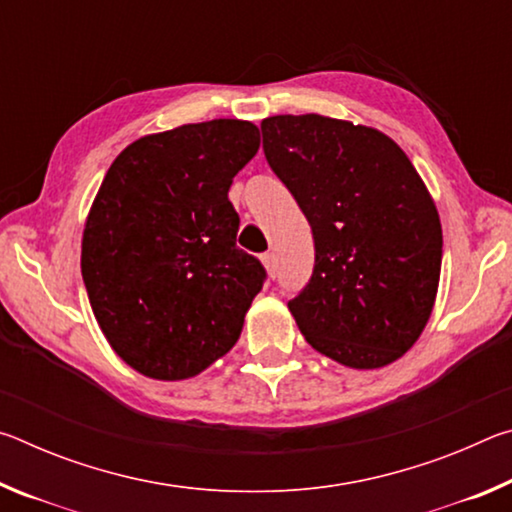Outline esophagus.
<instances>
[{
	"label": "esophagus",
	"instance_id": "1",
	"mask_svg": "<svg viewBox=\"0 0 512 512\" xmlns=\"http://www.w3.org/2000/svg\"><path fill=\"white\" fill-rule=\"evenodd\" d=\"M262 264H264V268H266L268 277H275V273H277V259H275V255H273V253L262 255Z\"/></svg>",
	"mask_w": 512,
	"mask_h": 512
}]
</instances>
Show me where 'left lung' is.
Masks as SVG:
<instances>
[{
	"label": "left lung",
	"mask_w": 512,
	"mask_h": 512,
	"mask_svg": "<svg viewBox=\"0 0 512 512\" xmlns=\"http://www.w3.org/2000/svg\"><path fill=\"white\" fill-rule=\"evenodd\" d=\"M264 153L314 232L316 266L289 300L302 336L345 368L375 370L420 339L436 302L443 228L400 146L323 115L262 121Z\"/></svg>",
	"instance_id": "left-lung-1"
}]
</instances>
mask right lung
Returning a JSON list of instances; mask_svg holds the SVG:
<instances>
[{
  "instance_id": "obj_1",
  "label": "right lung",
  "mask_w": 512,
  "mask_h": 512,
  "mask_svg": "<svg viewBox=\"0 0 512 512\" xmlns=\"http://www.w3.org/2000/svg\"><path fill=\"white\" fill-rule=\"evenodd\" d=\"M257 149L253 121L212 119L144 135L110 164L81 273L103 336L140 375L196 377L237 343L266 273L237 248L228 189Z\"/></svg>"
}]
</instances>
